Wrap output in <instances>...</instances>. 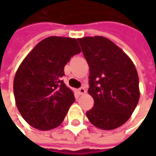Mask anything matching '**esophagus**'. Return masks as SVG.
Masks as SVG:
<instances>
[{"mask_svg": "<svg viewBox=\"0 0 156 156\" xmlns=\"http://www.w3.org/2000/svg\"><path fill=\"white\" fill-rule=\"evenodd\" d=\"M77 91H78L79 94H83L86 93V90H85V88H84V87H80Z\"/></svg>", "mask_w": 156, "mask_h": 156, "instance_id": "34e87169", "label": "esophagus"}]
</instances>
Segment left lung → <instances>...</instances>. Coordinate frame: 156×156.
<instances>
[{
    "instance_id": "8db88e82",
    "label": "left lung",
    "mask_w": 156,
    "mask_h": 156,
    "mask_svg": "<svg viewBox=\"0 0 156 156\" xmlns=\"http://www.w3.org/2000/svg\"><path fill=\"white\" fill-rule=\"evenodd\" d=\"M77 41L89 66L87 92L94 101L86 115L99 129H116L129 120L139 101V78L135 65L119 47L105 37Z\"/></svg>"
}]
</instances>
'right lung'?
<instances>
[{
  "mask_svg": "<svg viewBox=\"0 0 156 156\" xmlns=\"http://www.w3.org/2000/svg\"><path fill=\"white\" fill-rule=\"evenodd\" d=\"M81 53L77 41L50 36L40 41L20 65L14 80L17 108L29 125L49 130L62 122L73 92L62 80L64 67Z\"/></svg>",
  "mask_w": 156,
  "mask_h": 156,
  "instance_id": "obj_1",
  "label": "right lung"
}]
</instances>
